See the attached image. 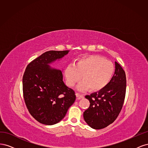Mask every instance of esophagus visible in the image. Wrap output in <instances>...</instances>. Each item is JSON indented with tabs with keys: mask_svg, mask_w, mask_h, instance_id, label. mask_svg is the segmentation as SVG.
Listing matches in <instances>:
<instances>
[{
	"mask_svg": "<svg viewBox=\"0 0 148 148\" xmlns=\"http://www.w3.org/2000/svg\"><path fill=\"white\" fill-rule=\"evenodd\" d=\"M76 96H77V97L78 99H82V98L84 97V96L82 95H79V93H76Z\"/></svg>",
	"mask_w": 148,
	"mask_h": 148,
	"instance_id": "1",
	"label": "esophagus"
}]
</instances>
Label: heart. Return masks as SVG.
Returning <instances> with one entry per match:
<instances>
[{"label":"heart","mask_w":148,"mask_h":148,"mask_svg":"<svg viewBox=\"0 0 148 148\" xmlns=\"http://www.w3.org/2000/svg\"><path fill=\"white\" fill-rule=\"evenodd\" d=\"M115 73V66L111 62L99 56H89L76 60L74 65H68L64 70L66 83L73 86L82 78L77 86L79 91L93 92L102 90L107 86Z\"/></svg>","instance_id":"b5f03b06"}]
</instances>
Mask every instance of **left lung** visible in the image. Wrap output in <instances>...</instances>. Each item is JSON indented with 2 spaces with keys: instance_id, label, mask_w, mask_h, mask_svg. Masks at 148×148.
Instances as JSON below:
<instances>
[{
  "instance_id": "1",
  "label": "left lung",
  "mask_w": 148,
  "mask_h": 148,
  "mask_svg": "<svg viewBox=\"0 0 148 148\" xmlns=\"http://www.w3.org/2000/svg\"><path fill=\"white\" fill-rule=\"evenodd\" d=\"M115 65L114 75L107 86L85 96L90 105L84 112L83 117L92 128L99 130L112 123L123 107L126 92V75L119 64L115 62Z\"/></svg>"
}]
</instances>
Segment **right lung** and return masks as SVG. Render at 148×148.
<instances>
[{"mask_svg":"<svg viewBox=\"0 0 148 148\" xmlns=\"http://www.w3.org/2000/svg\"><path fill=\"white\" fill-rule=\"evenodd\" d=\"M69 52H46L26 68L23 77L25 102L30 114L41 123H59L76 99L75 91L63 81L62 71L50 66Z\"/></svg>","mask_w":148,"mask_h":148,"instance_id":"obj_1","label":"right lung"}]
</instances>
